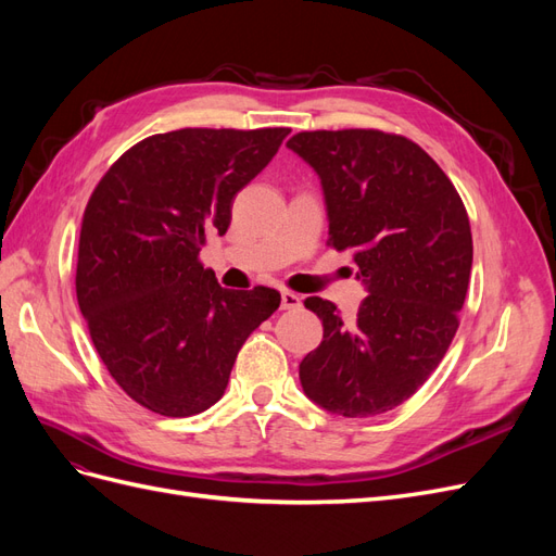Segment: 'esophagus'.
Masks as SVG:
<instances>
[{"label":"esophagus","instance_id":"1","mask_svg":"<svg viewBox=\"0 0 556 556\" xmlns=\"http://www.w3.org/2000/svg\"><path fill=\"white\" fill-rule=\"evenodd\" d=\"M299 306H301V296L299 294H294L290 290H282L280 292V308L282 311H294Z\"/></svg>","mask_w":556,"mask_h":556}]
</instances>
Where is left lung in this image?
<instances>
[{
    "label": "left lung",
    "mask_w": 556,
    "mask_h": 556,
    "mask_svg": "<svg viewBox=\"0 0 556 556\" xmlns=\"http://www.w3.org/2000/svg\"><path fill=\"white\" fill-rule=\"evenodd\" d=\"M323 185L329 243L355 250L368 292L355 317L308 296L323 343L299 380L319 408L374 417L410 399L459 327L473 239L450 178L417 143L378 129L301 131L288 141Z\"/></svg>",
    "instance_id": "obj_1"
}]
</instances>
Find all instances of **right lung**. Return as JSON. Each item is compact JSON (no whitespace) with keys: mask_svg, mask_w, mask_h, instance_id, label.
I'll use <instances>...</instances> for the list:
<instances>
[{"mask_svg":"<svg viewBox=\"0 0 556 556\" xmlns=\"http://www.w3.org/2000/svg\"><path fill=\"white\" fill-rule=\"evenodd\" d=\"M288 127L178 129L129 148L83 215L76 296L113 380L143 408L190 417L220 401L241 345L280 306L271 288L225 290L199 262L239 190Z\"/></svg>","mask_w":556,"mask_h":556,"instance_id":"right-lung-1","label":"right lung"}]
</instances>
